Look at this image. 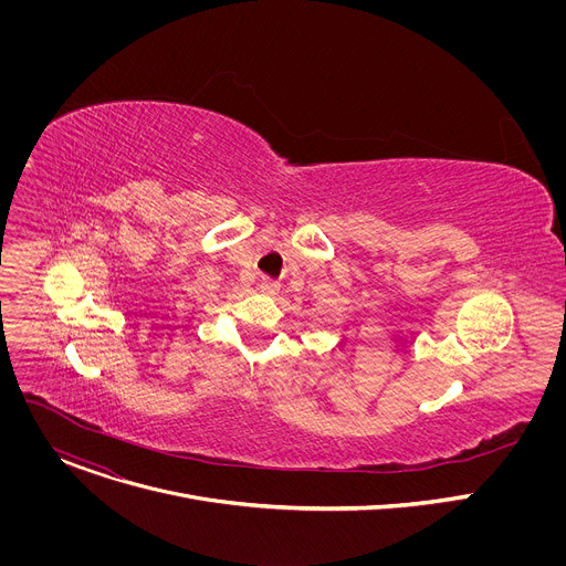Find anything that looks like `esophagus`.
Here are the masks:
<instances>
[{"label":"esophagus","instance_id":"obj_1","mask_svg":"<svg viewBox=\"0 0 566 566\" xmlns=\"http://www.w3.org/2000/svg\"><path fill=\"white\" fill-rule=\"evenodd\" d=\"M260 289H262L266 295H275V293L280 291V284H277L275 280H271V277H262Z\"/></svg>","mask_w":566,"mask_h":566}]
</instances>
